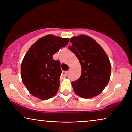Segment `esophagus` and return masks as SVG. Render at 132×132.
<instances>
[{
    "instance_id": "34e87169",
    "label": "esophagus",
    "mask_w": 132,
    "mask_h": 132,
    "mask_svg": "<svg viewBox=\"0 0 132 132\" xmlns=\"http://www.w3.org/2000/svg\"><path fill=\"white\" fill-rule=\"evenodd\" d=\"M61 75H62L63 77H66L68 75V71H63L62 73H61Z\"/></svg>"
}]
</instances>
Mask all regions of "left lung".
<instances>
[{
    "instance_id": "1",
    "label": "left lung",
    "mask_w": 132,
    "mask_h": 132,
    "mask_svg": "<svg viewBox=\"0 0 132 132\" xmlns=\"http://www.w3.org/2000/svg\"><path fill=\"white\" fill-rule=\"evenodd\" d=\"M68 48L76 55L81 66V75L72 82L77 95L84 98L97 96L109 81L111 65L101 46L90 37L81 35L70 39Z\"/></svg>"
}]
</instances>
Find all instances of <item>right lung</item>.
<instances>
[{"label": "right lung", "instance_id": "add662e5", "mask_svg": "<svg viewBox=\"0 0 132 132\" xmlns=\"http://www.w3.org/2000/svg\"><path fill=\"white\" fill-rule=\"evenodd\" d=\"M69 39L47 35L35 42L21 64L22 81L33 96L40 100L53 97L60 86L61 69L53 55L67 45Z\"/></svg>", "mask_w": 132, "mask_h": 132}]
</instances>
